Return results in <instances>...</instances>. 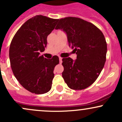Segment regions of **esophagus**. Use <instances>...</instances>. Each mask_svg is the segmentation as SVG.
Returning a JSON list of instances; mask_svg holds the SVG:
<instances>
[{"mask_svg": "<svg viewBox=\"0 0 122 122\" xmlns=\"http://www.w3.org/2000/svg\"><path fill=\"white\" fill-rule=\"evenodd\" d=\"M62 57H59V60H60V64H61V63H62Z\"/></svg>", "mask_w": 122, "mask_h": 122, "instance_id": "34e87169", "label": "esophagus"}]
</instances>
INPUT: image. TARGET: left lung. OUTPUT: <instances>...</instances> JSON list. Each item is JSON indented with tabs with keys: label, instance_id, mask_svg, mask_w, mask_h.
<instances>
[{
	"label": "left lung",
	"instance_id": "obj_1",
	"mask_svg": "<svg viewBox=\"0 0 122 122\" xmlns=\"http://www.w3.org/2000/svg\"><path fill=\"white\" fill-rule=\"evenodd\" d=\"M55 29L66 33L69 46L77 54L75 61L70 57L62 58L63 79L72 89L88 88L97 79L106 61L104 35L91 22L72 16L60 19Z\"/></svg>",
	"mask_w": 122,
	"mask_h": 122
}]
</instances>
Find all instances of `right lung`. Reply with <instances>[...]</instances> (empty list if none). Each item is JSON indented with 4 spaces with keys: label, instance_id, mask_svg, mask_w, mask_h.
Segmentation results:
<instances>
[{
    "label": "right lung",
    "instance_id": "1",
    "mask_svg": "<svg viewBox=\"0 0 122 122\" xmlns=\"http://www.w3.org/2000/svg\"><path fill=\"white\" fill-rule=\"evenodd\" d=\"M58 20L36 15L19 28L11 42L9 57L12 72L20 85L31 93L43 94L51 89L53 71L59 58L54 56L47 59L40 52L44 51L47 36Z\"/></svg>",
    "mask_w": 122,
    "mask_h": 122
}]
</instances>
